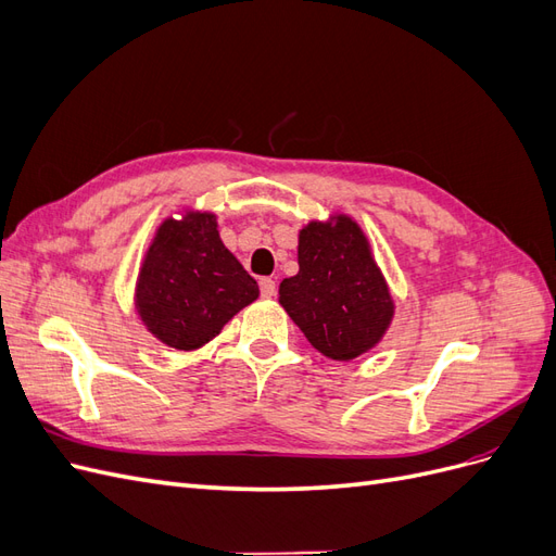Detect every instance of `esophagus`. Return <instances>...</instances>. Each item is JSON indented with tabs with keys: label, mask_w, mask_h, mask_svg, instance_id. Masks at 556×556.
<instances>
[{
	"label": "esophagus",
	"mask_w": 556,
	"mask_h": 556,
	"mask_svg": "<svg viewBox=\"0 0 556 556\" xmlns=\"http://www.w3.org/2000/svg\"><path fill=\"white\" fill-rule=\"evenodd\" d=\"M260 290H262V296H264V299L276 296V280H274V278H262V280H260Z\"/></svg>",
	"instance_id": "obj_1"
}]
</instances>
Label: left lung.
<instances>
[{
    "mask_svg": "<svg viewBox=\"0 0 556 556\" xmlns=\"http://www.w3.org/2000/svg\"><path fill=\"white\" fill-rule=\"evenodd\" d=\"M278 294L308 343L336 362L376 348L394 317V299L371 243L343 213L299 231V274L285 278Z\"/></svg>",
    "mask_w": 556,
    "mask_h": 556,
    "instance_id": "1",
    "label": "left lung"
}]
</instances>
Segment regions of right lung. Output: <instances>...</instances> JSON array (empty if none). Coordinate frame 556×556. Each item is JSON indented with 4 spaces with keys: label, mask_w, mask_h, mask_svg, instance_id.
<instances>
[{
    "label": "right lung",
    "mask_w": 556,
    "mask_h": 556,
    "mask_svg": "<svg viewBox=\"0 0 556 556\" xmlns=\"http://www.w3.org/2000/svg\"><path fill=\"white\" fill-rule=\"evenodd\" d=\"M257 296L255 278L225 248L215 213L188 208L157 227L134 306L157 341L190 352L215 339Z\"/></svg>",
    "instance_id": "obj_1"
}]
</instances>
